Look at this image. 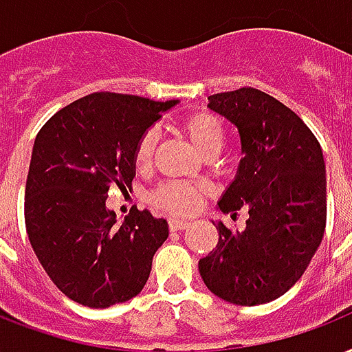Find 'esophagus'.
<instances>
[{
  "instance_id": "obj_1",
  "label": "esophagus",
  "mask_w": 352,
  "mask_h": 352,
  "mask_svg": "<svg viewBox=\"0 0 352 352\" xmlns=\"http://www.w3.org/2000/svg\"><path fill=\"white\" fill-rule=\"evenodd\" d=\"M185 228H189V220H179V219H170L168 220V230L170 231H182Z\"/></svg>"
}]
</instances>
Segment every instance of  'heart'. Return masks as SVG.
I'll use <instances>...</instances> for the list:
<instances>
[{
  "label": "heart",
  "instance_id": "1",
  "mask_svg": "<svg viewBox=\"0 0 352 352\" xmlns=\"http://www.w3.org/2000/svg\"><path fill=\"white\" fill-rule=\"evenodd\" d=\"M182 130L189 138L196 151L204 157L217 156L224 145V126L217 116L209 111H195L182 119ZM156 148V132L148 130L139 138L133 151V165L139 170H145L152 162ZM204 190L196 185L184 182H167L162 184L148 196L151 206L167 214H190L200 206Z\"/></svg>",
  "mask_w": 352,
  "mask_h": 352
}]
</instances>
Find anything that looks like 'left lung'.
<instances>
[{"instance_id": "8db88e82", "label": "left lung", "mask_w": 352, "mask_h": 352, "mask_svg": "<svg viewBox=\"0 0 352 352\" xmlns=\"http://www.w3.org/2000/svg\"><path fill=\"white\" fill-rule=\"evenodd\" d=\"M209 108L239 130L242 160L219 201L244 231L217 224L219 244L198 270L206 287L242 307L270 303L299 280L321 244L327 222L323 152L303 119L255 88L209 97Z\"/></svg>"}]
</instances>
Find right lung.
<instances>
[{
  "label": "right lung",
  "mask_w": 352,
  "mask_h": 352,
  "mask_svg": "<svg viewBox=\"0 0 352 352\" xmlns=\"http://www.w3.org/2000/svg\"><path fill=\"white\" fill-rule=\"evenodd\" d=\"M178 100L97 91L58 110L38 132L25 185V228L60 292L89 309L135 298L168 226L133 209L121 226L108 189H130L139 138Z\"/></svg>",
  "instance_id": "1"
}]
</instances>
